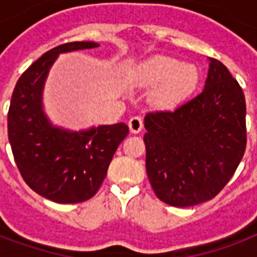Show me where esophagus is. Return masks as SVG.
Masks as SVG:
<instances>
[{"label": "esophagus", "mask_w": 257, "mask_h": 257, "mask_svg": "<svg viewBox=\"0 0 257 257\" xmlns=\"http://www.w3.org/2000/svg\"><path fill=\"white\" fill-rule=\"evenodd\" d=\"M129 125V129H131V132L132 133H140L144 124H143V120H141V117L139 116H135L132 117L128 122Z\"/></svg>", "instance_id": "esophagus-1"}]
</instances>
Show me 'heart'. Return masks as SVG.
I'll return each instance as SVG.
<instances>
[{"label":"heart","instance_id":"b5f03b06","mask_svg":"<svg viewBox=\"0 0 257 257\" xmlns=\"http://www.w3.org/2000/svg\"><path fill=\"white\" fill-rule=\"evenodd\" d=\"M197 66L169 56H153L136 72V84L152 89L149 101L159 109H173L191 96L199 84Z\"/></svg>","mask_w":257,"mask_h":257}]
</instances>
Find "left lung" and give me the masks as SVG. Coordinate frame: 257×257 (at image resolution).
Masks as SVG:
<instances>
[{"label": "left lung", "instance_id": "8db88e82", "mask_svg": "<svg viewBox=\"0 0 257 257\" xmlns=\"http://www.w3.org/2000/svg\"><path fill=\"white\" fill-rule=\"evenodd\" d=\"M208 62L203 92L172 112L144 118L147 175L157 197L172 207L213 199L245 151L243 90L221 62Z\"/></svg>", "mask_w": 257, "mask_h": 257}]
</instances>
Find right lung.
I'll return each instance as SVG.
<instances>
[{"instance_id": "obj_1", "label": "right lung", "mask_w": 257, "mask_h": 257, "mask_svg": "<svg viewBox=\"0 0 257 257\" xmlns=\"http://www.w3.org/2000/svg\"><path fill=\"white\" fill-rule=\"evenodd\" d=\"M93 41L56 46L18 78L8 113V136L25 183L60 204L96 195L118 145L129 132L124 122L70 131L54 125L44 110V88L50 68L62 53L98 48Z\"/></svg>"}]
</instances>
